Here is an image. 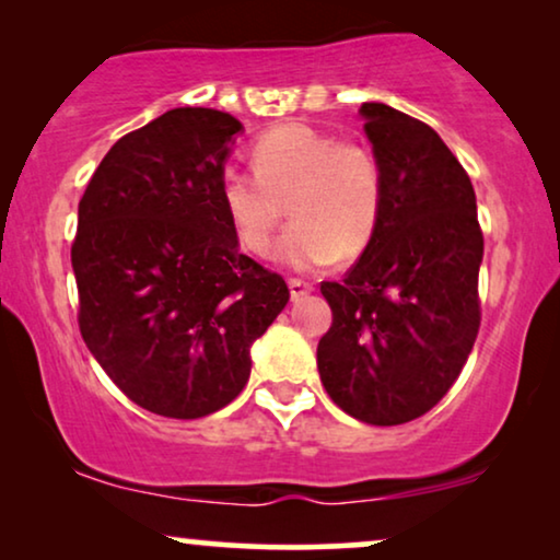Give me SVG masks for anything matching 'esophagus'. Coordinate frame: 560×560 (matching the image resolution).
<instances>
[{"mask_svg": "<svg viewBox=\"0 0 560 560\" xmlns=\"http://www.w3.org/2000/svg\"><path fill=\"white\" fill-rule=\"evenodd\" d=\"M288 288H290V295H293V301H301L303 295H308L313 290V282L303 278H290Z\"/></svg>", "mask_w": 560, "mask_h": 560, "instance_id": "1", "label": "esophagus"}]
</instances>
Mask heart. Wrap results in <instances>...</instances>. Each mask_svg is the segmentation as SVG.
I'll return each mask as SVG.
<instances>
[{"label": "heart", "instance_id": "heart-1", "mask_svg": "<svg viewBox=\"0 0 560 560\" xmlns=\"http://www.w3.org/2000/svg\"><path fill=\"white\" fill-rule=\"evenodd\" d=\"M249 163L255 175H221L219 198L252 255L270 252L285 201L295 221L278 247L282 262L305 270L370 247L385 209V173L366 144L288 121L257 137Z\"/></svg>", "mask_w": 560, "mask_h": 560}]
</instances>
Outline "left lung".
<instances>
[{
    "label": "left lung",
    "instance_id": "obj_1",
    "mask_svg": "<svg viewBox=\"0 0 560 560\" xmlns=\"http://www.w3.org/2000/svg\"><path fill=\"white\" fill-rule=\"evenodd\" d=\"M359 112L385 173V209L347 278L320 282L334 320L318 374L351 418L400 425L425 416L471 354L485 236L469 175L425 121L377 102Z\"/></svg>",
    "mask_w": 560,
    "mask_h": 560
}]
</instances>
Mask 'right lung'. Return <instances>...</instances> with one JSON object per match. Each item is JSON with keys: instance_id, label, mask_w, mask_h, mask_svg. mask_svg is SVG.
I'll return each mask as SVG.
<instances>
[{"instance_id": "add662e5", "label": "right lung", "mask_w": 560, "mask_h": 560, "mask_svg": "<svg viewBox=\"0 0 560 560\" xmlns=\"http://www.w3.org/2000/svg\"><path fill=\"white\" fill-rule=\"evenodd\" d=\"M232 114L180 106L114 142L79 201L71 262L83 341L140 408L194 420L249 380V347L285 308L221 209Z\"/></svg>"}]
</instances>
